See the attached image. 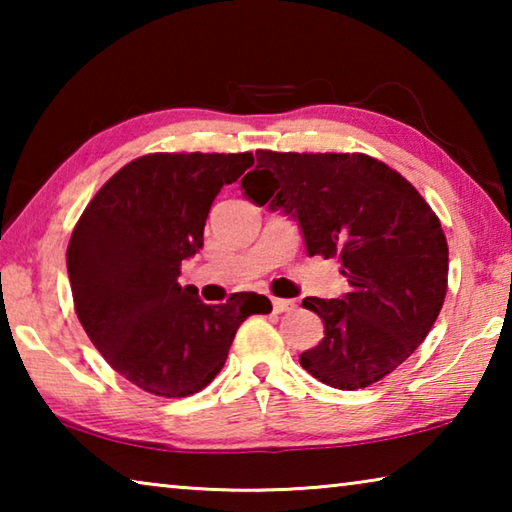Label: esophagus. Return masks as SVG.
<instances>
[{"instance_id": "obj_1", "label": "esophagus", "mask_w": 512, "mask_h": 512, "mask_svg": "<svg viewBox=\"0 0 512 512\" xmlns=\"http://www.w3.org/2000/svg\"><path fill=\"white\" fill-rule=\"evenodd\" d=\"M293 309H296V300L273 298V311H275V314H284V311H293Z\"/></svg>"}]
</instances>
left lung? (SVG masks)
Here are the masks:
<instances>
[{
    "label": "left lung",
    "mask_w": 512,
    "mask_h": 512,
    "mask_svg": "<svg viewBox=\"0 0 512 512\" xmlns=\"http://www.w3.org/2000/svg\"><path fill=\"white\" fill-rule=\"evenodd\" d=\"M241 187L296 216L307 253L339 257L348 277L341 300H302L325 336L300 366L341 391L391 375L427 339L447 293V239L418 189L366 153L277 151H257Z\"/></svg>",
    "instance_id": "8db88e82"
}]
</instances>
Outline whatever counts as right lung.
<instances>
[{
  "label": "right lung",
  "instance_id": "right-lung-1",
  "mask_svg": "<svg viewBox=\"0 0 512 512\" xmlns=\"http://www.w3.org/2000/svg\"><path fill=\"white\" fill-rule=\"evenodd\" d=\"M253 153H149L121 167L76 221L67 246L74 309L103 359L142 391L187 397L219 375L239 325L271 300L235 293L205 305L180 287L183 259L223 185Z\"/></svg>",
  "mask_w": 512,
  "mask_h": 512
}]
</instances>
